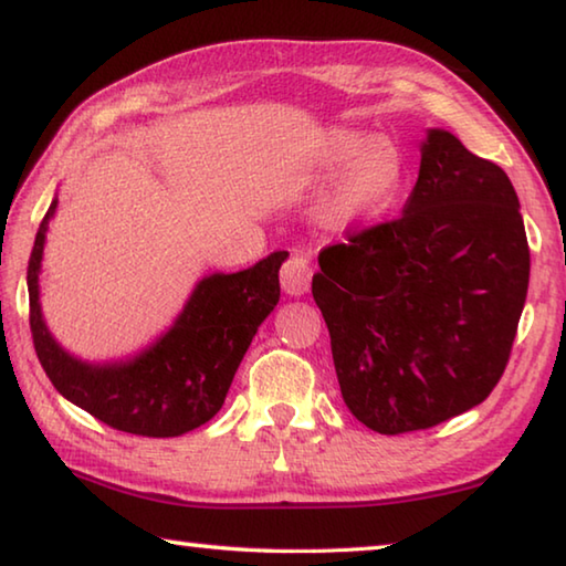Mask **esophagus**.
I'll use <instances>...</instances> for the list:
<instances>
[{
	"label": "esophagus",
	"instance_id": "obj_1",
	"mask_svg": "<svg viewBox=\"0 0 566 566\" xmlns=\"http://www.w3.org/2000/svg\"><path fill=\"white\" fill-rule=\"evenodd\" d=\"M312 264H310V256L304 252H292L290 260L282 264V272H280V280H282V290L286 294H304L310 290V282H312Z\"/></svg>",
	"mask_w": 566,
	"mask_h": 566
}]
</instances>
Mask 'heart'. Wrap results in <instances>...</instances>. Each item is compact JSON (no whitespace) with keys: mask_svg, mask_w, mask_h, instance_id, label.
Instances as JSON below:
<instances>
[{"mask_svg":"<svg viewBox=\"0 0 566 566\" xmlns=\"http://www.w3.org/2000/svg\"><path fill=\"white\" fill-rule=\"evenodd\" d=\"M324 165L337 169L319 199L324 224L347 229L385 214L405 185L407 161L387 137H367L354 129L334 132Z\"/></svg>","mask_w":566,"mask_h":566,"instance_id":"1","label":"heart"}]
</instances>
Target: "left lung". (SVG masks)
Segmentation results:
<instances>
[{"instance_id": "left-lung-1", "label": "left lung", "mask_w": 566, "mask_h": 566, "mask_svg": "<svg viewBox=\"0 0 566 566\" xmlns=\"http://www.w3.org/2000/svg\"><path fill=\"white\" fill-rule=\"evenodd\" d=\"M312 294L344 405L379 434L442 424L492 395L526 286L520 199L494 161L429 129L405 212L324 247Z\"/></svg>"}]
</instances>
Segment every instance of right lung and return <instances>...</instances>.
Wrapping results in <instances>:
<instances>
[{
	"mask_svg": "<svg viewBox=\"0 0 566 566\" xmlns=\"http://www.w3.org/2000/svg\"><path fill=\"white\" fill-rule=\"evenodd\" d=\"M54 209L56 199L36 229L27 286L34 352L56 391L107 427L137 437H179L212 419L256 327L280 302L286 252H274L244 272L207 276L155 347L127 364L92 367L70 357L42 322L36 280Z\"/></svg>",
	"mask_w": 566,
	"mask_h": 566,
	"instance_id": "add662e5",
	"label": "right lung"
}]
</instances>
